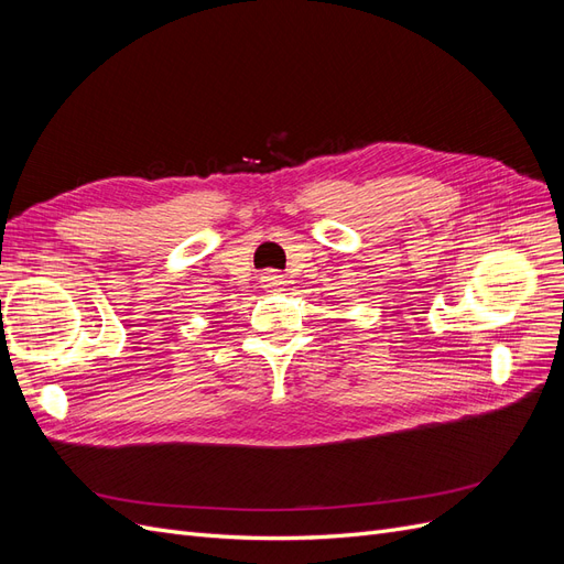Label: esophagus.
I'll use <instances>...</instances> for the list:
<instances>
[{
  "label": "esophagus",
  "instance_id": "esophagus-1",
  "mask_svg": "<svg viewBox=\"0 0 564 564\" xmlns=\"http://www.w3.org/2000/svg\"><path fill=\"white\" fill-rule=\"evenodd\" d=\"M261 282L265 286H282L284 284V275H280V272H265Z\"/></svg>",
  "mask_w": 564,
  "mask_h": 564
}]
</instances>
